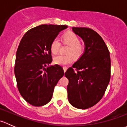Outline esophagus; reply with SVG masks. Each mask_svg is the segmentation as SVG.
<instances>
[{"label":"esophagus","instance_id":"34e87169","mask_svg":"<svg viewBox=\"0 0 127 127\" xmlns=\"http://www.w3.org/2000/svg\"><path fill=\"white\" fill-rule=\"evenodd\" d=\"M67 67H66V66H64V67H63V70H64V72L66 71H67Z\"/></svg>","mask_w":127,"mask_h":127}]
</instances>
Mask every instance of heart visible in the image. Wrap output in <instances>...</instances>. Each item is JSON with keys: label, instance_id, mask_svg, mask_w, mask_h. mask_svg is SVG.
Instances as JSON below:
<instances>
[{"label": "heart", "instance_id": "1", "mask_svg": "<svg viewBox=\"0 0 127 127\" xmlns=\"http://www.w3.org/2000/svg\"><path fill=\"white\" fill-rule=\"evenodd\" d=\"M62 41L64 43L69 45L66 53L67 55H58L55 56L53 61L56 64L64 66L73 62L74 57L79 58L84 54L85 46L80 42L79 37L72 32H67L62 37ZM61 43L60 40L55 38L52 40L50 44V51L53 54H56L60 50Z\"/></svg>", "mask_w": 127, "mask_h": 127}]
</instances>
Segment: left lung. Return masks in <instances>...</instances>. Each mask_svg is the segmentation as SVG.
<instances>
[{"mask_svg":"<svg viewBox=\"0 0 127 127\" xmlns=\"http://www.w3.org/2000/svg\"><path fill=\"white\" fill-rule=\"evenodd\" d=\"M85 43V52L65 72L69 80L68 100L72 106L85 109L103 98L111 78V58L101 37L87 28H72ZM76 69V71H74Z\"/></svg>","mask_w":127,"mask_h":127,"instance_id":"left-lung-1","label":"left lung"}]
</instances>
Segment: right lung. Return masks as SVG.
<instances>
[{
	"label": "right lung",
	"instance_id": "1",
	"mask_svg": "<svg viewBox=\"0 0 127 127\" xmlns=\"http://www.w3.org/2000/svg\"><path fill=\"white\" fill-rule=\"evenodd\" d=\"M66 25L42 24L29 29L23 37L16 54L14 71L23 98L34 106L45 105L52 99L55 87L64 74L52 61L50 44Z\"/></svg>",
	"mask_w": 127,
	"mask_h": 127
}]
</instances>
